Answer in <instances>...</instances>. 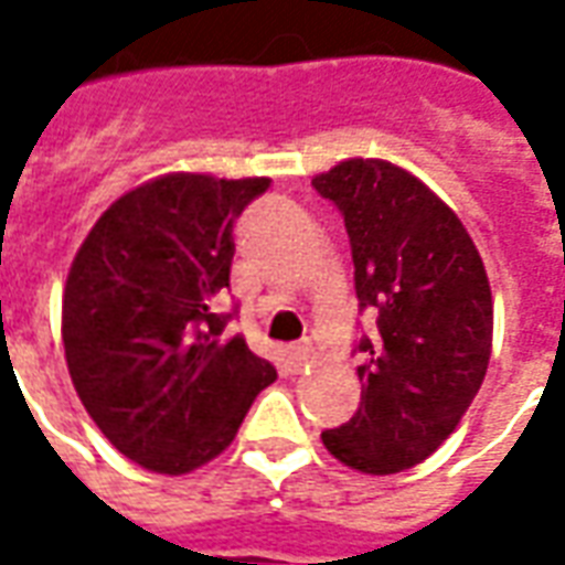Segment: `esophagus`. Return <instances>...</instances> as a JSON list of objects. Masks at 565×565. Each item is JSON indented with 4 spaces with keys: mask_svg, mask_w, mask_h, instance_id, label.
<instances>
[{
    "mask_svg": "<svg viewBox=\"0 0 565 565\" xmlns=\"http://www.w3.org/2000/svg\"><path fill=\"white\" fill-rule=\"evenodd\" d=\"M308 363H311V348L308 344H296V348L287 351V366H290V372H302Z\"/></svg>",
    "mask_w": 565,
    "mask_h": 565,
    "instance_id": "esophagus-1",
    "label": "esophagus"
}]
</instances>
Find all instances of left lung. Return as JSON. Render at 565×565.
I'll list each match as a JSON object with an SVG mask.
<instances>
[{"label": "left lung", "instance_id": "left-lung-1", "mask_svg": "<svg viewBox=\"0 0 565 565\" xmlns=\"http://www.w3.org/2000/svg\"><path fill=\"white\" fill-rule=\"evenodd\" d=\"M342 211L363 335V399L323 433L335 460L366 475L424 462L457 429L490 363L493 296L478 247L441 199L387 160H344L311 178Z\"/></svg>", "mask_w": 565, "mask_h": 565}]
</instances>
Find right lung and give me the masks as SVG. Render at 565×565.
Listing matches in <instances>:
<instances>
[{
  "label": "right lung",
  "mask_w": 565,
  "mask_h": 565,
  "mask_svg": "<svg viewBox=\"0 0 565 565\" xmlns=\"http://www.w3.org/2000/svg\"><path fill=\"white\" fill-rule=\"evenodd\" d=\"M269 178L174 172L129 190L72 259L63 344L72 384L105 438L150 472L214 460L275 366L211 299L230 287L238 214Z\"/></svg>",
  "instance_id": "right-lung-1"
}]
</instances>
